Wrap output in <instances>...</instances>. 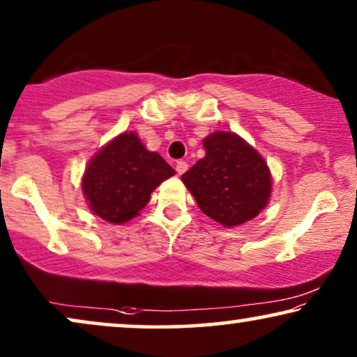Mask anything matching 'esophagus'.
Listing matches in <instances>:
<instances>
[{"instance_id": "1", "label": "esophagus", "mask_w": 357, "mask_h": 357, "mask_svg": "<svg viewBox=\"0 0 357 357\" xmlns=\"http://www.w3.org/2000/svg\"><path fill=\"white\" fill-rule=\"evenodd\" d=\"M175 170H177L178 175H182L188 170V164L185 162V160H178L177 165H175Z\"/></svg>"}]
</instances>
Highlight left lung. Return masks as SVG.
Instances as JSON below:
<instances>
[{
	"label": "left lung",
	"mask_w": 357,
	"mask_h": 357,
	"mask_svg": "<svg viewBox=\"0 0 357 357\" xmlns=\"http://www.w3.org/2000/svg\"><path fill=\"white\" fill-rule=\"evenodd\" d=\"M206 155L182 182L202 211L226 227L250 221L268 204L271 175L265 159L231 131H216L203 139Z\"/></svg>",
	"instance_id": "left-lung-1"
}]
</instances>
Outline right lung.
Masks as SVG:
<instances>
[{"label": "right lung", "instance_id": "obj_1", "mask_svg": "<svg viewBox=\"0 0 357 357\" xmlns=\"http://www.w3.org/2000/svg\"><path fill=\"white\" fill-rule=\"evenodd\" d=\"M174 174L158 153L146 149L130 131L116 136L91 159L82 177V193L97 216L123 224L138 216L155 187Z\"/></svg>", "mask_w": 357, "mask_h": 357}]
</instances>
